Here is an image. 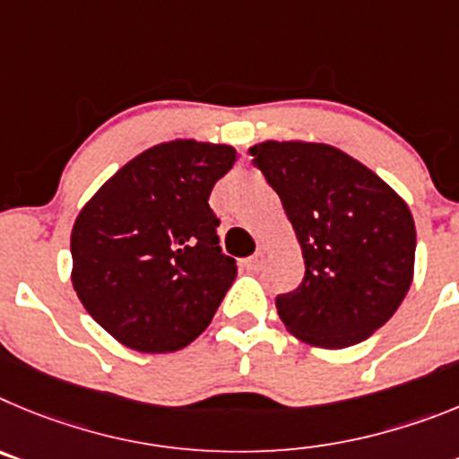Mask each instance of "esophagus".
Returning a JSON list of instances; mask_svg holds the SVG:
<instances>
[{"instance_id":"obj_1","label":"esophagus","mask_w":459,"mask_h":459,"mask_svg":"<svg viewBox=\"0 0 459 459\" xmlns=\"http://www.w3.org/2000/svg\"><path fill=\"white\" fill-rule=\"evenodd\" d=\"M263 260H265V255H263V254H254V255H251V258L245 260V267H247V270L255 272V270H260V267H263Z\"/></svg>"}]
</instances>
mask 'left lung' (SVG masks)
Instances as JSON below:
<instances>
[{"mask_svg":"<svg viewBox=\"0 0 459 459\" xmlns=\"http://www.w3.org/2000/svg\"><path fill=\"white\" fill-rule=\"evenodd\" d=\"M249 155L279 194L307 267L297 290L276 297L288 332L325 350L373 336L414 279L410 205L373 169L329 143L267 139Z\"/></svg>","mask_w":459,"mask_h":459,"instance_id":"1","label":"left lung"}]
</instances>
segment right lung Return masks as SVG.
Listing matches in <instances>:
<instances>
[{
	"instance_id": "right-lung-1",
	"label": "right lung",
	"mask_w": 459,
	"mask_h": 459,
	"mask_svg": "<svg viewBox=\"0 0 459 459\" xmlns=\"http://www.w3.org/2000/svg\"><path fill=\"white\" fill-rule=\"evenodd\" d=\"M238 160L229 143L171 139L123 164L70 233V281L89 316L137 352L187 348L235 281L208 205Z\"/></svg>"
}]
</instances>
